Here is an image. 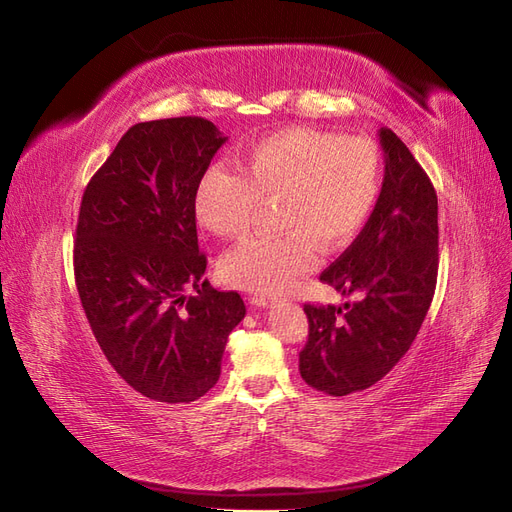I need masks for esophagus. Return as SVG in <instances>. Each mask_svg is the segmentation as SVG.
Returning <instances> with one entry per match:
<instances>
[{"label": "esophagus", "instance_id": "34e87169", "mask_svg": "<svg viewBox=\"0 0 512 512\" xmlns=\"http://www.w3.org/2000/svg\"><path fill=\"white\" fill-rule=\"evenodd\" d=\"M249 304L255 306V308H268L274 304V300L270 298V295H261V293H255L249 298Z\"/></svg>", "mask_w": 512, "mask_h": 512}]
</instances>
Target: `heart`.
<instances>
[{"instance_id":"1","label":"heart","mask_w":512,"mask_h":512,"mask_svg":"<svg viewBox=\"0 0 512 512\" xmlns=\"http://www.w3.org/2000/svg\"><path fill=\"white\" fill-rule=\"evenodd\" d=\"M383 163L366 138H342L315 127H287L249 144L238 172L208 168L197 180L195 219L217 238L249 232L259 204L274 208L276 238L244 240L227 251L219 274L227 285L280 293L315 266V246L332 253L366 225Z\"/></svg>"}]
</instances>
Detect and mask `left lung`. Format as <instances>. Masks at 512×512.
Wrapping results in <instances>:
<instances>
[{"label":"left lung","instance_id":"left-lung-1","mask_svg":"<svg viewBox=\"0 0 512 512\" xmlns=\"http://www.w3.org/2000/svg\"><path fill=\"white\" fill-rule=\"evenodd\" d=\"M381 195L353 244L321 280L359 300L304 304L308 342L300 351L304 381L327 395L364 391L391 372L417 338L438 276V197L406 144L383 127Z\"/></svg>","mask_w":512,"mask_h":512}]
</instances>
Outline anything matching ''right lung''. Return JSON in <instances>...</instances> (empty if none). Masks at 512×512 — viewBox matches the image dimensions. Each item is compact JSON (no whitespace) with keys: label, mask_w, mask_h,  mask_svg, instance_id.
<instances>
[{"label":"right lung","mask_w":512,"mask_h":512,"mask_svg":"<svg viewBox=\"0 0 512 512\" xmlns=\"http://www.w3.org/2000/svg\"><path fill=\"white\" fill-rule=\"evenodd\" d=\"M225 140L202 117L138 123L82 193V308L110 366L155 402H195L217 385L227 336L246 315L236 291L202 278L197 246L195 187Z\"/></svg>","instance_id":"obj_1"}]
</instances>
